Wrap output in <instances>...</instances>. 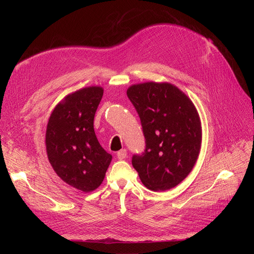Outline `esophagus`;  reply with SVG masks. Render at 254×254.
I'll return each instance as SVG.
<instances>
[{"label": "esophagus", "instance_id": "1", "mask_svg": "<svg viewBox=\"0 0 254 254\" xmlns=\"http://www.w3.org/2000/svg\"><path fill=\"white\" fill-rule=\"evenodd\" d=\"M127 149H122V150H119V151L117 152V157H118L119 159H125V158L127 157Z\"/></svg>", "mask_w": 254, "mask_h": 254}]
</instances>
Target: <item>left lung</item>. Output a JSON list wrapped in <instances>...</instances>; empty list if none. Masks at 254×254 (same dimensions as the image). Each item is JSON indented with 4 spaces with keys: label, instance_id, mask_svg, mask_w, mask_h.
<instances>
[{
    "label": "left lung",
    "instance_id": "8db88e82",
    "mask_svg": "<svg viewBox=\"0 0 254 254\" xmlns=\"http://www.w3.org/2000/svg\"><path fill=\"white\" fill-rule=\"evenodd\" d=\"M140 117L145 149L131 157L146 188L164 191L192 170L201 148L202 127L188 96L170 83L146 82L127 91Z\"/></svg>",
    "mask_w": 254,
    "mask_h": 254
}]
</instances>
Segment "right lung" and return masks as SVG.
Wrapping results in <instances>:
<instances>
[{"instance_id": "right-lung-1", "label": "right lung", "mask_w": 254, "mask_h": 254, "mask_svg": "<svg viewBox=\"0 0 254 254\" xmlns=\"http://www.w3.org/2000/svg\"><path fill=\"white\" fill-rule=\"evenodd\" d=\"M102 97L99 86L66 96L51 113L46 129V150L53 170L65 183L84 192L99 188L112 159L93 129Z\"/></svg>"}]
</instances>
